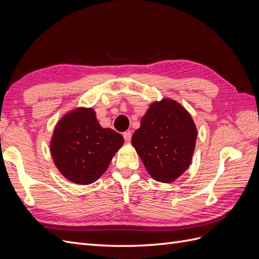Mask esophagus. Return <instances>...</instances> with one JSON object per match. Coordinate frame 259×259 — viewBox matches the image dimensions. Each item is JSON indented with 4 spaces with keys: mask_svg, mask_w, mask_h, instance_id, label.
<instances>
[{
    "mask_svg": "<svg viewBox=\"0 0 259 259\" xmlns=\"http://www.w3.org/2000/svg\"><path fill=\"white\" fill-rule=\"evenodd\" d=\"M123 137H124L125 143H130L131 139H132V133L130 131L123 133Z\"/></svg>",
    "mask_w": 259,
    "mask_h": 259,
    "instance_id": "esophagus-1",
    "label": "esophagus"
}]
</instances>
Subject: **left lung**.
I'll list each match as a JSON object with an SVG mask.
<instances>
[{
	"mask_svg": "<svg viewBox=\"0 0 259 259\" xmlns=\"http://www.w3.org/2000/svg\"><path fill=\"white\" fill-rule=\"evenodd\" d=\"M197 136L189 112L173 99H162L149 107L132 145L153 179L173 183L189 167Z\"/></svg>",
	"mask_w": 259,
	"mask_h": 259,
	"instance_id": "obj_1",
	"label": "left lung"
}]
</instances>
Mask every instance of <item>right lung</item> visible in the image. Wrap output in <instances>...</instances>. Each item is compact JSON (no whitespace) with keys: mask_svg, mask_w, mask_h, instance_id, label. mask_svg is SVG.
I'll return each mask as SVG.
<instances>
[{"mask_svg":"<svg viewBox=\"0 0 259 259\" xmlns=\"http://www.w3.org/2000/svg\"><path fill=\"white\" fill-rule=\"evenodd\" d=\"M123 143L119 133L100 126L92 108H79L57 123L51 152L55 165L68 180L90 185L105 173Z\"/></svg>","mask_w":259,"mask_h":259,"instance_id":"obj_1","label":"right lung"}]
</instances>
